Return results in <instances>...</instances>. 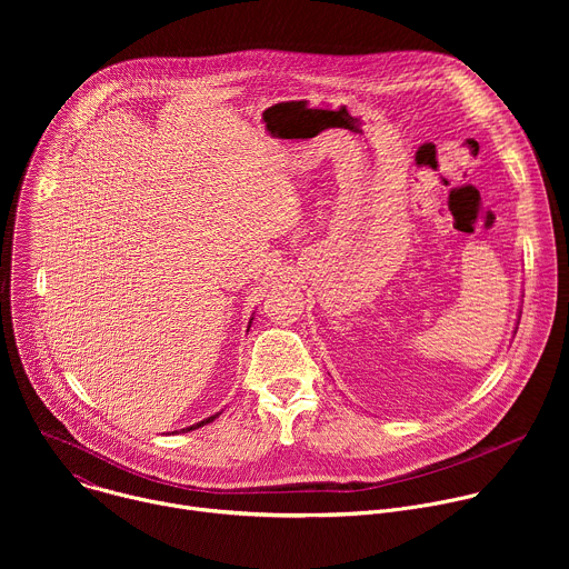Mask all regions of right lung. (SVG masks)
Wrapping results in <instances>:
<instances>
[{
    "label": "right lung",
    "instance_id": "1",
    "mask_svg": "<svg viewBox=\"0 0 569 569\" xmlns=\"http://www.w3.org/2000/svg\"><path fill=\"white\" fill-rule=\"evenodd\" d=\"M218 415H213V417H209V419H204V421H200V423H196V426H191V428H187V432H191V430H196V428H202V426H207V423H211L213 419H216ZM184 432V430H182Z\"/></svg>",
    "mask_w": 569,
    "mask_h": 569
}]
</instances>
